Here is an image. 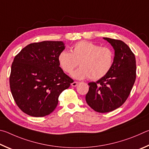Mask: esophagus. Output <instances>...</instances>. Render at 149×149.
<instances>
[{
	"instance_id": "esophagus-1",
	"label": "esophagus",
	"mask_w": 149,
	"mask_h": 149,
	"mask_svg": "<svg viewBox=\"0 0 149 149\" xmlns=\"http://www.w3.org/2000/svg\"><path fill=\"white\" fill-rule=\"evenodd\" d=\"M78 84H79V82H77V81H74V82H73L72 83H71V86L73 87H75V86H77Z\"/></svg>"
}]
</instances>
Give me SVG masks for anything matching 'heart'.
Listing matches in <instances>:
<instances>
[{"label": "heart", "instance_id": "heart-1", "mask_svg": "<svg viewBox=\"0 0 149 149\" xmlns=\"http://www.w3.org/2000/svg\"><path fill=\"white\" fill-rule=\"evenodd\" d=\"M114 52L108 47H101L88 41H80L70 49V52L63 51L58 56L62 70L70 74L78 65L80 67L72 73L77 79L99 80L107 74L113 65Z\"/></svg>", "mask_w": 149, "mask_h": 149}]
</instances>
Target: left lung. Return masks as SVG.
<instances>
[{
  "label": "left lung",
  "mask_w": 149,
  "mask_h": 149,
  "mask_svg": "<svg viewBox=\"0 0 149 149\" xmlns=\"http://www.w3.org/2000/svg\"><path fill=\"white\" fill-rule=\"evenodd\" d=\"M114 49L112 67L107 74L97 82H90L86 101L91 108L101 113L118 109L128 97L136 79L134 54L123 41L103 38Z\"/></svg>",
  "instance_id": "obj_1"
}]
</instances>
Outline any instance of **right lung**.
<instances>
[{"label": "right lung", "mask_w": 149, "mask_h": 149, "mask_svg": "<svg viewBox=\"0 0 149 149\" xmlns=\"http://www.w3.org/2000/svg\"><path fill=\"white\" fill-rule=\"evenodd\" d=\"M64 49L61 41H42L29 44L15 56L10 87L23 113L48 115L56 108L61 93L73 82L59 67L58 56Z\"/></svg>", "instance_id": "1"}]
</instances>
